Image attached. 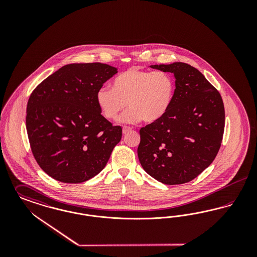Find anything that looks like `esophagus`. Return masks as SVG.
<instances>
[{"label":"esophagus","mask_w":257,"mask_h":257,"mask_svg":"<svg viewBox=\"0 0 257 257\" xmlns=\"http://www.w3.org/2000/svg\"><path fill=\"white\" fill-rule=\"evenodd\" d=\"M132 130V128H130V127H127V126H124L122 128V133L123 134H127L129 131H131Z\"/></svg>","instance_id":"esophagus-1"}]
</instances>
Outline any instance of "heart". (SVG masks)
I'll list each match as a JSON object with an SVG mask.
<instances>
[{"label":"heart","instance_id":"b5f03b06","mask_svg":"<svg viewBox=\"0 0 257 257\" xmlns=\"http://www.w3.org/2000/svg\"><path fill=\"white\" fill-rule=\"evenodd\" d=\"M174 81L165 71H147L129 68L113 80V86H101L96 102L103 115L113 120L125 108L119 122H152L170 109L174 95Z\"/></svg>","mask_w":257,"mask_h":257}]
</instances>
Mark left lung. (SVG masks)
<instances>
[{"label": "left lung", "instance_id": "1", "mask_svg": "<svg viewBox=\"0 0 257 257\" xmlns=\"http://www.w3.org/2000/svg\"><path fill=\"white\" fill-rule=\"evenodd\" d=\"M150 67L175 77L170 109L140 130V163L147 173L167 185L192 181L220 150L224 106L220 92L196 68L184 62Z\"/></svg>", "mask_w": 257, "mask_h": 257}]
</instances>
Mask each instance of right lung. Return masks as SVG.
<instances>
[{
  "mask_svg": "<svg viewBox=\"0 0 257 257\" xmlns=\"http://www.w3.org/2000/svg\"><path fill=\"white\" fill-rule=\"evenodd\" d=\"M117 73L101 62L62 66L34 89L26 127L33 155L55 180L78 184L94 177L120 142L122 128L102 114L96 92Z\"/></svg>",
  "mask_w": 257,
  "mask_h": 257,
  "instance_id": "right-lung-1",
  "label": "right lung"
}]
</instances>
